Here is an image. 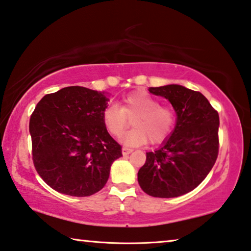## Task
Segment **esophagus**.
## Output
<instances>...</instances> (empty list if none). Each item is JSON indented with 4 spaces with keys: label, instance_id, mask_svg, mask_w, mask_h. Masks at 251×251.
Returning <instances> with one entry per match:
<instances>
[{
    "label": "esophagus",
    "instance_id": "1",
    "mask_svg": "<svg viewBox=\"0 0 251 251\" xmlns=\"http://www.w3.org/2000/svg\"><path fill=\"white\" fill-rule=\"evenodd\" d=\"M132 152V149L131 148H126V147H123L122 148V155L123 156H128L129 153Z\"/></svg>",
    "mask_w": 251,
    "mask_h": 251
}]
</instances>
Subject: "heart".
<instances>
[{"label":"heart","instance_id":"1","mask_svg":"<svg viewBox=\"0 0 251 251\" xmlns=\"http://www.w3.org/2000/svg\"><path fill=\"white\" fill-rule=\"evenodd\" d=\"M132 119L134 128L125 137L126 145H141L149 141L160 144L169 137L176 123L172 106L160 105L159 100L145 91L123 96L120 107L109 104L103 109L102 121L107 132L120 138Z\"/></svg>","mask_w":251,"mask_h":251}]
</instances>
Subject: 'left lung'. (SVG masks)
Here are the masks:
<instances>
[{
	"instance_id": "left-lung-1",
	"label": "left lung",
	"mask_w": 251,
	"mask_h": 251,
	"mask_svg": "<svg viewBox=\"0 0 251 251\" xmlns=\"http://www.w3.org/2000/svg\"><path fill=\"white\" fill-rule=\"evenodd\" d=\"M177 113L175 130L160 148L147 152L138 172L142 191L153 198H177L201 184L219 153V113L200 92L180 85L149 87Z\"/></svg>"
}]
</instances>
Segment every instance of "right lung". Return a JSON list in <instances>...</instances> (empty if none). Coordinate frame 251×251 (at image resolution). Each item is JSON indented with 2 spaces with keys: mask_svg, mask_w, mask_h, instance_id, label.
<instances>
[{
  "mask_svg": "<svg viewBox=\"0 0 251 251\" xmlns=\"http://www.w3.org/2000/svg\"><path fill=\"white\" fill-rule=\"evenodd\" d=\"M103 92L64 87L45 95L30 117L34 168L52 190L84 198L101 191L122 147L102 121Z\"/></svg>",
  "mask_w": 251,
  "mask_h": 251,
  "instance_id": "1",
  "label": "right lung"
}]
</instances>
